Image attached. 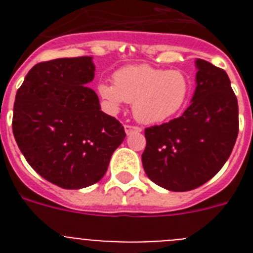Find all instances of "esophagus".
<instances>
[{
    "mask_svg": "<svg viewBox=\"0 0 253 253\" xmlns=\"http://www.w3.org/2000/svg\"><path fill=\"white\" fill-rule=\"evenodd\" d=\"M142 128L140 126H134V125H125V133L130 135L133 133H140Z\"/></svg>",
    "mask_w": 253,
    "mask_h": 253,
    "instance_id": "1",
    "label": "esophagus"
}]
</instances>
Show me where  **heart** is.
<instances>
[{"mask_svg": "<svg viewBox=\"0 0 253 253\" xmlns=\"http://www.w3.org/2000/svg\"><path fill=\"white\" fill-rule=\"evenodd\" d=\"M97 90L113 110L129 102L138 122L158 124L184 109L191 95V81L182 71L142 64L120 68L114 75V84L101 82Z\"/></svg>", "mask_w": 253, "mask_h": 253, "instance_id": "1", "label": "heart"}]
</instances>
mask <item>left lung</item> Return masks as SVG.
I'll list each match as a JSON object with an SVG mask.
<instances>
[{
    "mask_svg": "<svg viewBox=\"0 0 253 253\" xmlns=\"http://www.w3.org/2000/svg\"><path fill=\"white\" fill-rule=\"evenodd\" d=\"M196 88L184 114L144 131L143 169L158 186L189 191L214 177L238 135V102L224 69L196 59Z\"/></svg>",
    "mask_w": 253,
    "mask_h": 253,
    "instance_id": "obj_1",
    "label": "left lung"
}]
</instances>
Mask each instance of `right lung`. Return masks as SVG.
Returning <instances> with one entry per match:
<instances>
[{
  "mask_svg": "<svg viewBox=\"0 0 253 253\" xmlns=\"http://www.w3.org/2000/svg\"><path fill=\"white\" fill-rule=\"evenodd\" d=\"M93 77L92 57L42 62L15 97L12 131L20 151L42 177L63 189L101 180L126 135L87 87Z\"/></svg>",
  "mask_w": 253,
  "mask_h": 253,
  "instance_id": "1",
  "label": "right lung"
}]
</instances>
